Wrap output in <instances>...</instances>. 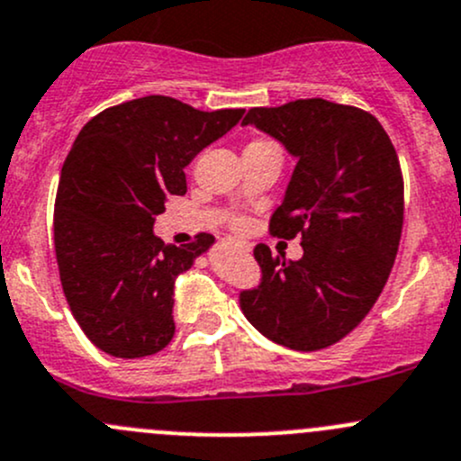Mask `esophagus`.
I'll use <instances>...</instances> for the list:
<instances>
[{"instance_id": "obj_1", "label": "esophagus", "mask_w": 461, "mask_h": 461, "mask_svg": "<svg viewBox=\"0 0 461 461\" xmlns=\"http://www.w3.org/2000/svg\"><path fill=\"white\" fill-rule=\"evenodd\" d=\"M231 248H239V249H243V252H249V245H243V243H236V240H231Z\"/></svg>"}]
</instances>
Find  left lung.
<instances>
[{
    "label": "left lung",
    "mask_w": 461,
    "mask_h": 461,
    "mask_svg": "<svg viewBox=\"0 0 461 461\" xmlns=\"http://www.w3.org/2000/svg\"><path fill=\"white\" fill-rule=\"evenodd\" d=\"M252 124L296 160L269 218L281 239L301 234L303 257L274 258L257 245L263 283L240 294L249 323L299 352L334 346L379 299L403 225L399 158L375 115L323 97L252 109Z\"/></svg>",
    "instance_id": "left-lung-1"
}]
</instances>
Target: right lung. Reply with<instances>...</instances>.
Instances as JSON below:
<instances>
[{"label": "right lung", "instance_id": "1", "mask_svg": "<svg viewBox=\"0 0 461 461\" xmlns=\"http://www.w3.org/2000/svg\"><path fill=\"white\" fill-rule=\"evenodd\" d=\"M243 113L147 95L104 109L77 133L55 198V254L73 317L106 355L140 359L174 339L176 278L213 239L165 245L153 222L169 196L187 192L185 167Z\"/></svg>", "mask_w": 461, "mask_h": 461}]
</instances>
